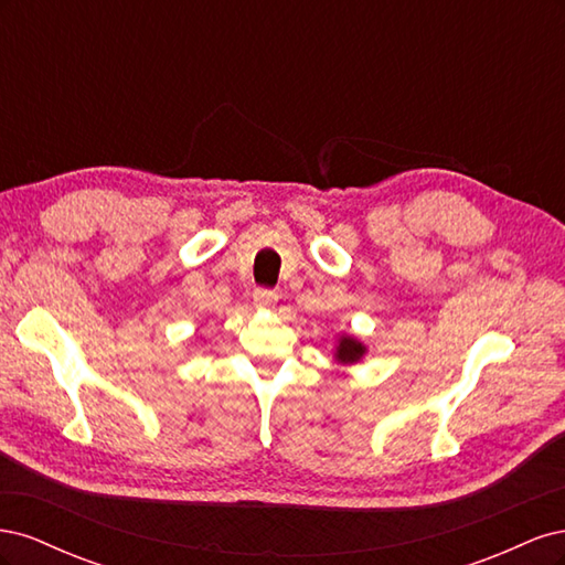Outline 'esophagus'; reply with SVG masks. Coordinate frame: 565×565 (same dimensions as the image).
Listing matches in <instances>:
<instances>
[{"label": "esophagus", "mask_w": 565, "mask_h": 565, "mask_svg": "<svg viewBox=\"0 0 565 565\" xmlns=\"http://www.w3.org/2000/svg\"><path fill=\"white\" fill-rule=\"evenodd\" d=\"M252 297H254V303L262 306V309H268V306H273L278 299L276 289H268V287H256Z\"/></svg>", "instance_id": "esophagus-1"}]
</instances>
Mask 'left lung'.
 I'll use <instances>...</instances> for the list:
<instances>
[{
	"label": "left lung",
	"mask_w": 565,
	"mask_h": 565,
	"mask_svg": "<svg viewBox=\"0 0 565 565\" xmlns=\"http://www.w3.org/2000/svg\"><path fill=\"white\" fill-rule=\"evenodd\" d=\"M365 353L363 344L358 339H351V337H344L339 341V349H337V358L341 363H355L361 361V355Z\"/></svg>",
	"instance_id": "left-lung-1"
}]
</instances>
